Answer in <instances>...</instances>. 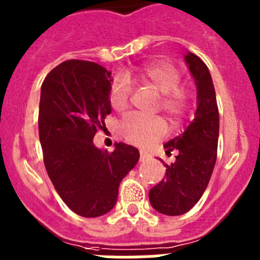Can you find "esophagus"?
I'll return each mask as SVG.
<instances>
[{
  "mask_svg": "<svg viewBox=\"0 0 260 260\" xmlns=\"http://www.w3.org/2000/svg\"><path fill=\"white\" fill-rule=\"evenodd\" d=\"M141 153V161H147V160H150L151 158V153L146 150H141L139 151Z\"/></svg>",
  "mask_w": 260,
  "mask_h": 260,
  "instance_id": "esophagus-1",
  "label": "esophagus"
}]
</instances>
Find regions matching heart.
Wrapping results in <instances>:
<instances>
[{
  "mask_svg": "<svg viewBox=\"0 0 260 260\" xmlns=\"http://www.w3.org/2000/svg\"><path fill=\"white\" fill-rule=\"evenodd\" d=\"M135 78L156 89L160 95L158 108L177 121L189 107V93L181 82L180 71L167 61H153L135 71ZM133 86L125 75H117L109 89V103L114 110L123 112L130 104ZM168 132V125L161 117H144L133 113L126 117L121 126L123 138L137 146H148L158 141Z\"/></svg>",
  "mask_w": 260,
  "mask_h": 260,
  "instance_id": "obj_1",
  "label": "heart"
}]
</instances>
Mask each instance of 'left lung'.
Masks as SVG:
<instances>
[{
    "label": "left lung",
    "mask_w": 260,
    "mask_h": 260,
    "mask_svg": "<svg viewBox=\"0 0 260 260\" xmlns=\"http://www.w3.org/2000/svg\"><path fill=\"white\" fill-rule=\"evenodd\" d=\"M185 62L197 86V110L185 132L164 144L167 153L177 150L176 161L165 164V178L150 190V203L157 212L180 216L191 210L207 189L215 168L219 141V109L210 70L194 53Z\"/></svg>",
    "instance_id": "obj_1"
}]
</instances>
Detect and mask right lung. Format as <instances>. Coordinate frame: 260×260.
<instances>
[{"mask_svg": "<svg viewBox=\"0 0 260 260\" xmlns=\"http://www.w3.org/2000/svg\"><path fill=\"white\" fill-rule=\"evenodd\" d=\"M110 86V71L82 59L59 63L41 84L39 137L45 169L62 201L83 217L114 207L119 183L139 160V151L128 144L114 143L110 153L93 144L112 112Z\"/></svg>", "mask_w": 260, "mask_h": 260, "instance_id": "obj_1", "label": "right lung"}]
</instances>
